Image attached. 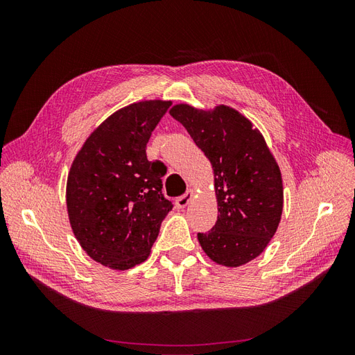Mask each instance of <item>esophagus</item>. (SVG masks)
<instances>
[{
  "mask_svg": "<svg viewBox=\"0 0 355 355\" xmlns=\"http://www.w3.org/2000/svg\"><path fill=\"white\" fill-rule=\"evenodd\" d=\"M192 197H194V191L192 189H188L184 196H180L176 198V206L179 209H184L188 206V202L192 200Z\"/></svg>",
  "mask_w": 355,
  "mask_h": 355,
  "instance_id": "esophagus-1",
  "label": "esophagus"
}]
</instances>
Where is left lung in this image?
<instances>
[{"instance_id":"1","label":"left lung","mask_w":355,"mask_h":355,"mask_svg":"<svg viewBox=\"0 0 355 355\" xmlns=\"http://www.w3.org/2000/svg\"><path fill=\"white\" fill-rule=\"evenodd\" d=\"M170 115L184 125L213 166L218 220L198 232L211 261L240 266L259 256L283 211V182L272 154L252 123L230 106L211 112L176 105Z\"/></svg>"}]
</instances>
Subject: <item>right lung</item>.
<instances>
[{"instance_id":"obj_1","label":"right lung","mask_w":355,"mask_h":355,"mask_svg":"<svg viewBox=\"0 0 355 355\" xmlns=\"http://www.w3.org/2000/svg\"><path fill=\"white\" fill-rule=\"evenodd\" d=\"M170 105L145 101L116 111L89 136L71 166L72 231L92 259L112 270L146 261L173 209L161 192L166 166L146 157L149 137Z\"/></svg>"}]
</instances>
